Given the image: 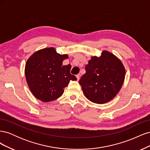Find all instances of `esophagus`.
Instances as JSON below:
<instances>
[{
  "label": "esophagus",
  "instance_id": "esophagus-1",
  "mask_svg": "<svg viewBox=\"0 0 150 150\" xmlns=\"http://www.w3.org/2000/svg\"><path fill=\"white\" fill-rule=\"evenodd\" d=\"M76 78H77V80L79 81V79H80V74L76 75Z\"/></svg>",
  "mask_w": 150,
  "mask_h": 150
}]
</instances>
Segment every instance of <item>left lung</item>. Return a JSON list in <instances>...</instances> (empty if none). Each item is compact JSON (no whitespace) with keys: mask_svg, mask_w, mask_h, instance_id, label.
Listing matches in <instances>:
<instances>
[{"mask_svg":"<svg viewBox=\"0 0 150 150\" xmlns=\"http://www.w3.org/2000/svg\"><path fill=\"white\" fill-rule=\"evenodd\" d=\"M79 83L90 101L106 103L114 98L123 84L126 70L120 59L108 51L92 56Z\"/></svg>","mask_w":150,"mask_h":150,"instance_id":"obj_1","label":"left lung"}]
</instances>
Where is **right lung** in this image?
Listing matches in <instances>:
<instances>
[{"label":"right lung","mask_w":150,"mask_h":150,"mask_svg":"<svg viewBox=\"0 0 150 150\" xmlns=\"http://www.w3.org/2000/svg\"><path fill=\"white\" fill-rule=\"evenodd\" d=\"M67 54H58L54 47L38 50L29 57L25 76L30 91L35 98L50 102L60 98L69 81H76L70 74L71 64L62 66Z\"/></svg>","instance_id":"1"}]
</instances>
